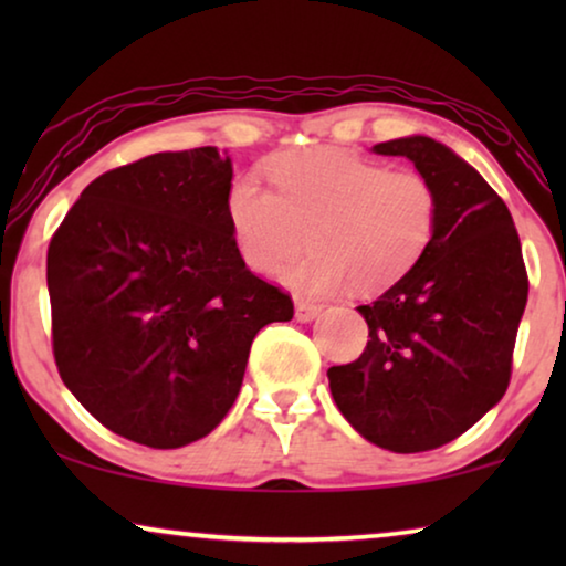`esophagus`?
Here are the masks:
<instances>
[{
  "mask_svg": "<svg viewBox=\"0 0 566 566\" xmlns=\"http://www.w3.org/2000/svg\"><path fill=\"white\" fill-rule=\"evenodd\" d=\"M322 314V306L319 304H312V301H304V298H296V319L298 322H314L316 316Z\"/></svg>",
  "mask_w": 566,
  "mask_h": 566,
  "instance_id": "1",
  "label": "esophagus"
}]
</instances>
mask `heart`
<instances>
[{"instance_id": "1", "label": "heart", "mask_w": 566, "mask_h": 566, "mask_svg": "<svg viewBox=\"0 0 566 566\" xmlns=\"http://www.w3.org/2000/svg\"><path fill=\"white\" fill-rule=\"evenodd\" d=\"M273 190L242 175L229 185L227 221L242 260L273 273L301 247L314 250L281 270L293 291L322 296L345 289H389L428 250L438 196L428 177L332 149L275 154L265 167Z\"/></svg>"}]
</instances>
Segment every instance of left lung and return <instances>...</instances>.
Instances as JSON below:
<instances>
[{"instance_id": "1", "label": "left lung", "mask_w": 566, "mask_h": 566, "mask_svg": "<svg viewBox=\"0 0 566 566\" xmlns=\"http://www.w3.org/2000/svg\"><path fill=\"white\" fill-rule=\"evenodd\" d=\"M370 151L407 157L428 177L438 221L417 265L358 306L366 350L327 378L337 409L368 443L420 453L451 443L502 399L528 275L513 216L467 159L430 136Z\"/></svg>"}]
</instances>
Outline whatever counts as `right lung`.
I'll list each match as a JSON object with an SVG mask.
<instances>
[{
  "label": "right lung",
  "instance_id": "right-lung-1",
  "mask_svg": "<svg viewBox=\"0 0 566 566\" xmlns=\"http://www.w3.org/2000/svg\"><path fill=\"white\" fill-rule=\"evenodd\" d=\"M231 157L159 151L82 190L49 247L61 381L149 448L206 438L234 405L252 339L293 304L244 265L227 221Z\"/></svg>",
  "mask_w": 566,
  "mask_h": 566
}]
</instances>
